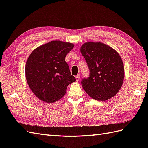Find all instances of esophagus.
I'll return each instance as SVG.
<instances>
[{"mask_svg": "<svg viewBox=\"0 0 148 148\" xmlns=\"http://www.w3.org/2000/svg\"><path fill=\"white\" fill-rule=\"evenodd\" d=\"M75 78H76V80H77V82H78L79 79H80V75H78L75 77Z\"/></svg>", "mask_w": 148, "mask_h": 148, "instance_id": "esophagus-1", "label": "esophagus"}]
</instances>
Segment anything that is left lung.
Instances as JSON below:
<instances>
[{"label": "left lung", "mask_w": 148, "mask_h": 148, "mask_svg": "<svg viewBox=\"0 0 148 148\" xmlns=\"http://www.w3.org/2000/svg\"><path fill=\"white\" fill-rule=\"evenodd\" d=\"M90 75L82 85L92 99L106 101L117 95L123 82V63L119 53L101 42H87L80 48Z\"/></svg>", "instance_id": "1"}]
</instances>
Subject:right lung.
Segmentation results:
<instances>
[{
    "label": "right lung",
    "mask_w": 148,
    "mask_h": 148,
    "mask_svg": "<svg viewBox=\"0 0 148 148\" xmlns=\"http://www.w3.org/2000/svg\"><path fill=\"white\" fill-rule=\"evenodd\" d=\"M73 47L72 43L52 41L31 53L26 63V79L39 99L47 103L59 101L65 95L68 85L76 81L65 60Z\"/></svg>",
    "instance_id": "add662e5"
}]
</instances>
